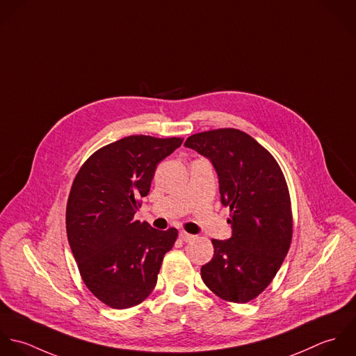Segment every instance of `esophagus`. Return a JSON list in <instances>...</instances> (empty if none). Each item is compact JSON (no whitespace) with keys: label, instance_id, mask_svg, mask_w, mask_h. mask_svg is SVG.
<instances>
[{"label":"esophagus","instance_id":"1","mask_svg":"<svg viewBox=\"0 0 356 356\" xmlns=\"http://www.w3.org/2000/svg\"><path fill=\"white\" fill-rule=\"evenodd\" d=\"M179 236H180V239L184 241V242H188V241H191V239L194 238V235H191V234H188V232H186V231H180V232H179Z\"/></svg>","mask_w":356,"mask_h":356}]
</instances>
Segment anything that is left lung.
<instances>
[{
	"mask_svg": "<svg viewBox=\"0 0 356 356\" xmlns=\"http://www.w3.org/2000/svg\"><path fill=\"white\" fill-rule=\"evenodd\" d=\"M184 145L212 162L221 204L231 212L232 236L212 239L213 259L202 266V281L222 300L248 302L271 284L290 248L284 173L263 145L238 129L197 134Z\"/></svg>",
	"mask_w": 356,
	"mask_h": 356,
	"instance_id": "1",
	"label": "left lung"
}]
</instances>
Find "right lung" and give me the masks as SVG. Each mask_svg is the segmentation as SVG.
<instances>
[{
    "instance_id": "right-lung-1",
    "label": "right lung",
    "mask_w": 356,
    "mask_h": 356,
    "mask_svg": "<svg viewBox=\"0 0 356 356\" xmlns=\"http://www.w3.org/2000/svg\"><path fill=\"white\" fill-rule=\"evenodd\" d=\"M183 143L134 135L104 145L81 166L72 183L66 229L79 274L104 304L125 309L154 290L177 229L159 231L135 220L156 165Z\"/></svg>"
}]
</instances>
